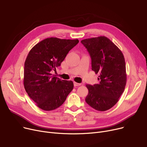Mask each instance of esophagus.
Masks as SVG:
<instances>
[{
  "instance_id": "obj_1",
  "label": "esophagus",
  "mask_w": 147,
  "mask_h": 147,
  "mask_svg": "<svg viewBox=\"0 0 147 147\" xmlns=\"http://www.w3.org/2000/svg\"><path fill=\"white\" fill-rule=\"evenodd\" d=\"M80 85H81L80 83H78L74 82V86H80Z\"/></svg>"
}]
</instances>
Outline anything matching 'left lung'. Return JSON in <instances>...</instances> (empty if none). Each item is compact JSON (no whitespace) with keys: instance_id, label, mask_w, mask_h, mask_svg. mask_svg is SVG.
Instances as JSON below:
<instances>
[{"instance_id":"obj_1","label":"left lung","mask_w":147,"mask_h":147,"mask_svg":"<svg viewBox=\"0 0 147 147\" xmlns=\"http://www.w3.org/2000/svg\"><path fill=\"white\" fill-rule=\"evenodd\" d=\"M92 59V69L99 74L98 84H86V103L104 111L116 104L124 92L127 75L123 54L109 38L99 36L82 40Z\"/></svg>"}]
</instances>
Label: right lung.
I'll list each match as a JSON object with an SVG mask.
<instances>
[{
  "mask_svg": "<svg viewBox=\"0 0 147 147\" xmlns=\"http://www.w3.org/2000/svg\"><path fill=\"white\" fill-rule=\"evenodd\" d=\"M78 39L45 38L31 49L24 63V86L30 98L45 111L53 110L63 104L73 90L71 80H61L51 71L60 66Z\"/></svg>",
  "mask_w": 147,
  "mask_h": 147,
  "instance_id": "obj_1",
  "label": "right lung"
}]
</instances>
